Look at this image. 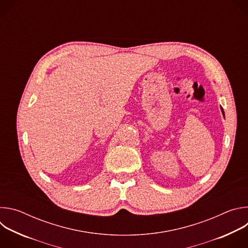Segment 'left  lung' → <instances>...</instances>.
<instances>
[{
  "mask_svg": "<svg viewBox=\"0 0 248 248\" xmlns=\"http://www.w3.org/2000/svg\"><path fill=\"white\" fill-rule=\"evenodd\" d=\"M221 111H222V114H223V116H224V118H225V112H224V110H223L222 107H221Z\"/></svg>",
  "mask_w": 248,
  "mask_h": 248,
  "instance_id": "left-lung-1",
  "label": "left lung"
}]
</instances>
